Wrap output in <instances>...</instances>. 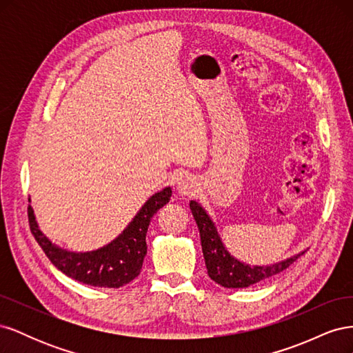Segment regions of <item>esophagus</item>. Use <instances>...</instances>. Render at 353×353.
<instances>
[{"label":"esophagus","instance_id":"esophagus-1","mask_svg":"<svg viewBox=\"0 0 353 353\" xmlns=\"http://www.w3.org/2000/svg\"><path fill=\"white\" fill-rule=\"evenodd\" d=\"M176 190L181 196H185V197L194 196L199 190V183L191 176H181L176 181Z\"/></svg>","mask_w":353,"mask_h":353}]
</instances>
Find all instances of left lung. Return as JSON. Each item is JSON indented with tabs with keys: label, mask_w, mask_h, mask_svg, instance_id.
<instances>
[{
	"label": "left lung",
	"mask_w": 353,
	"mask_h": 353,
	"mask_svg": "<svg viewBox=\"0 0 353 353\" xmlns=\"http://www.w3.org/2000/svg\"><path fill=\"white\" fill-rule=\"evenodd\" d=\"M190 209L200 231L201 250L203 256H205L208 274L213 281L221 284L222 287L245 288L256 283L268 280L271 276L287 270L299 256L303 254L302 252L285 261L266 266H250L248 263H243L234 258L232 254H230V252L225 249L215 223H213L206 210L194 200L190 201Z\"/></svg>",
	"instance_id": "8db88e82"
}]
</instances>
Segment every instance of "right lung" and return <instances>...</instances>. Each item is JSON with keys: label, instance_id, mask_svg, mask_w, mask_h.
Segmentation results:
<instances>
[{"label": "right lung", "instance_id": "right-lung-1", "mask_svg": "<svg viewBox=\"0 0 353 353\" xmlns=\"http://www.w3.org/2000/svg\"><path fill=\"white\" fill-rule=\"evenodd\" d=\"M172 196L170 187L148 199L122 234L101 249L77 253L51 243L38 228L34 209L28 208L29 225L35 240L51 263L70 279L94 287L119 288L140 275L147 254L145 234L152 218ZM30 200V199H29Z\"/></svg>", "mask_w": 353, "mask_h": 353}]
</instances>
